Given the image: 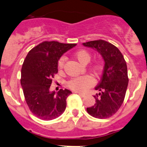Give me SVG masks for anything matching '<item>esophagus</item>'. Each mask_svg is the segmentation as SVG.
I'll list each match as a JSON object with an SVG mask.
<instances>
[{
	"label": "esophagus",
	"instance_id": "34e87169",
	"mask_svg": "<svg viewBox=\"0 0 147 147\" xmlns=\"http://www.w3.org/2000/svg\"><path fill=\"white\" fill-rule=\"evenodd\" d=\"M76 92V93H78L79 95H80L81 97H85V93H82V92Z\"/></svg>",
	"mask_w": 147,
	"mask_h": 147
}]
</instances>
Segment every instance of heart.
Listing matches in <instances>:
<instances>
[{
	"label": "heart",
	"instance_id": "obj_1",
	"mask_svg": "<svg viewBox=\"0 0 147 147\" xmlns=\"http://www.w3.org/2000/svg\"><path fill=\"white\" fill-rule=\"evenodd\" d=\"M75 57L80 63L86 65L91 59V55L86 49H80L75 52ZM66 58L65 57H61L57 62L58 67L62 69L65 65ZM92 70L96 73H100L103 69V65L100 61H96L91 65ZM95 83V80L91 75H85L82 76L72 78L67 82L68 88L76 92H85L89 88L92 87Z\"/></svg>",
	"mask_w": 147,
	"mask_h": 147
}]
</instances>
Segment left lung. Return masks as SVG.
I'll list each match as a JSON object with an SVG mask.
<instances>
[{"label":"left lung","mask_w":147,"mask_h":147,"mask_svg":"<svg viewBox=\"0 0 147 147\" xmlns=\"http://www.w3.org/2000/svg\"><path fill=\"white\" fill-rule=\"evenodd\" d=\"M82 45L95 49L105 61L100 82L95 87L99 93L94 95L95 103L87 108V112L97 119H107L114 115L121 106L129 83L127 65L119 49L102 39Z\"/></svg>","instance_id":"8db88e82"}]
</instances>
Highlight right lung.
Masks as SVG:
<instances>
[{"label": "right lung", "instance_id": "obj_1", "mask_svg": "<svg viewBox=\"0 0 147 147\" xmlns=\"http://www.w3.org/2000/svg\"><path fill=\"white\" fill-rule=\"evenodd\" d=\"M76 44L45 41L28 52L21 68V85L30 111L45 121L59 117L66 108L67 98L72 93L60 89L49 92L52 79L58 72L57 62L65 52Z\"/></svg>", "mask_w": 147, "mask_h": 147}]
</instances>
